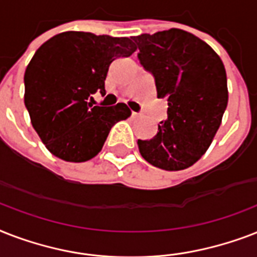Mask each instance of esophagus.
Listing matches in <instances>:
<instances>
[{
	"instance_id": "1",
	"label": "esophagus",
	"mask_w": 257,
	"mask_h": 257,
	"mask_svg": "<svg viewBox=\"0 0 257 257\" xmlns=\"http://www.w3.org/2000/svg\"><path fill=\"white\" fill-rule=\"evenodd\" d=\"M141 114L140 113H136V112H132V117H135V118H137V117H140Z\"/></svg>"
}]
</instances>
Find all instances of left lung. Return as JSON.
Returning a JSON list of instances; mask_svg holds the SVG:
<instances>
[{
    "mask_svg": "<svg viewBox=\"0 0 257 257\" xmlns=\"http://www.w3.org/2000/svg\"><path fill=\"white\" fill-rule=\"evenodd\" d=\"M133 40L140 64L155 77L157 97L168 101V118L153 139L137 141L139 151L157 168H189L207 152L227 108L223 61L207 42L176 28Z\"/></svg>",
    "mask_w": 257,
    "mask_h": 257,
    "instance_id": "1",
    "label": "left lung"
}]
</instances>
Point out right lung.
Returning <instances> with one entry per match:
<instances>
[{"instance_id":"add662e5","label":"right lung","mask_w":257,"mask_h":257,"mask_svg":"<svg viewBox=\"0 0 257 257\" xmlns=\"http://www.w3.org/2000/svg\"><path fill=\"white\" fill-rule=\"evenodd\" d=\"M128 37L64 32L44 42L26 66L25 106L34 131L52 155L84 163L102 149L110 128L131 116L125 104L92 106V94L105 93L109 65L129 57Z\"/></svg>"}]
</instances>
